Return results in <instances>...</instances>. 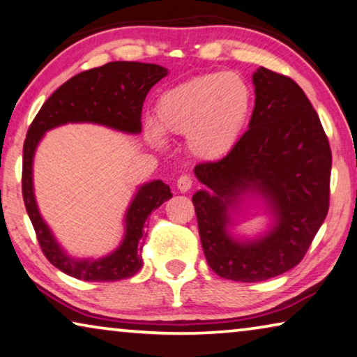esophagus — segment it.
I'll use <instances>...</instances> for the list:
<instances>
[{
	"label": "esophagus",
	"instance_id": "obj_1",
	"mask_svg": "<svg viewBox=\"0 0 357 357\" xmlns=\"http://www.w3.org/2000/svg\"><path fill=\"white\" fill-rule=\"evenodd\" d=\"M192 184H194V179L192 176H189V174H183V176H179L176 181L179 192H188V190L192 189Z\"/></svg>",
	"mask_w": 357,
	"mask_h": 357
}]
</instances>
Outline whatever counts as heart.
I'll return each mask as SVG.
<instances>
[{
	"mask_svg": "<svg viewBox=\"0 0 357 357\" xmlns=\"http://www.w3.org/2000/svg\"><path fill=\"white\" fill-rule=\"evenodd\" d=\"M252 89L234 72L199 75L165 91L157 100V127L149 128L153 144L162 135L188 136L189 151L202 158L226 155L241 137L252 112Z\"/></svg>",
	"mask_w": 357,
	"mask_h": 357,
	"instance_id": "obj_1",
	"label": "heart"
}]
</instances>
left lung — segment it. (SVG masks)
Returning a JSON list of instances; mask_svg holds the SVG:
<instances>
[{
	"instance_id": "obj_1",
	"label": "left lung",
	"mask_w": 357,
	"mask_h": 357,
	"mask_svg": "<svg viewBox=\"0 0 357 357\" xmlns=\"http://www.w3.org/2000/svg\"><path fill=\"white\" fill-rule=\"evenodd\" d=\"M248 130L226 157L195 167L210 190L192 204L205 258L220 278L259 282L295 268L326 220L332 151L317 112L290 77L259 67ZM247 190L273 206L268 236L242 244L227 234V208Z\"/></svg>"
}]
</instances>
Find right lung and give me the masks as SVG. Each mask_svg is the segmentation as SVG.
I'll list each match as a JSON object with an SVG mask.
<instances>
[{
  "label": "right lung",
  "mask_w": 357,
  "mask_h": 357,
  "mask_svg": "<svg viewBox=\"0 0 357 357\" xmlns=\"http://www.w3.org/2000/svg\"><path fill=\"white\" fill-rule=\"evenodd\" d=\"M167 75L155 63L109 62L72 77L52 93L31 121L24 142L22 195L41 252L52 266L75 279L114 282L135 275L142 266L144 226L152 210L172 199V190L162 181H152L137 190L126 213V234L121 245L100 259H75L63 253L36 206L31 183L35 149L51 128L75 121L105 125L125 132H139L142 104L153 84Z\"/></svg>",
  "instance_id": "right-lung-1"
}]
</instances>
